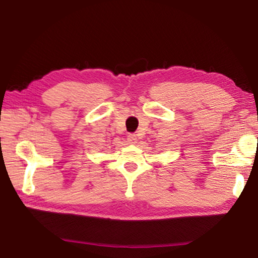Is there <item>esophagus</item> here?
Wrapping results in <instances>:
<instances>
[{
	"label": "esophagus",
	"mask_w": 258,
	"mask_h": 258,
	"mask_svg": "<svg viewBox=\"0 0 258 258\" xmlns=\"http://www.w3.org/2000/svg\"><path fill=\"white\" fill-rule=\"evenodd\" d=\"M128 139V143H131V145H137V142H138V137L135 134H130L128 137H127Z\"/></svg>",
	"instance_id": "esophagus-1"
}]
</instances>
